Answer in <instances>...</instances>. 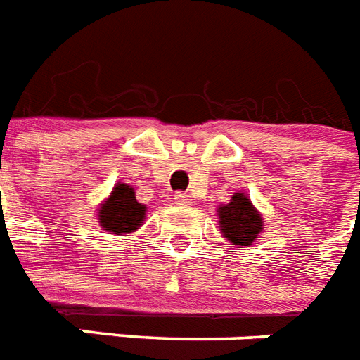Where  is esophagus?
Here are the masks:
<instances>
[{"label": "esophagus", "instance_id": "34e87169", "mask_svg": "<svg viewBox=\"0 0 360 360\" xmlns=\"http://www.w3.org/2000/svg\"><path fill=\"white\" fill-rule=\"evenodd\" d=\"M174 200H176L178 204H189L191 202V197H189L188 193H180V191H178V193L174 195Z\"/></svg>", "mask_w": 360, "mask_h": 360}]
</instances>
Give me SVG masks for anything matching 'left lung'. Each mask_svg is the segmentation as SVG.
I'll use <instances>...</instances> for the list:
<instances>
[{
    "label": "left lung",
    "mask_w": 360,
    "mask_h": 360,
    "mask_svg": "<svg viewBox=\"0 0 360 360\" xmlns=\"http://www.w3.org/2000/svg\"><path fill=\"white\" fill-rule=\"evenodd\" d=\"M219 215L221 232L226 240L232 241V245L249 247L262 232V217L251 198L243 193L232 195V200L229 204H223L217 210Z\"/></svg>",
    "instance_id": "8db88e82"
}]
</instances>
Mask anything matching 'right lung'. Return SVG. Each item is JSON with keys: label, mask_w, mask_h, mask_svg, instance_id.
Returning <instances> with one entry per match:
<instances>
[{"label": "right lung", "mask_w": 360, "mask_h": 360, "mask_svg": "<svg viewBox=\"0 0 360 360\" xmlns=\"http://www.w3.org/2000/svg\"><path fill=\"white\" fill-rule=\"evenodd\" d=\"M98 214L103 230L128 234L141 225L145 217V204L137 202L135 191L128 184H117L111 197L100 206Z\"/></svg>", "instance_id": "obj_1"}]
</instances>
